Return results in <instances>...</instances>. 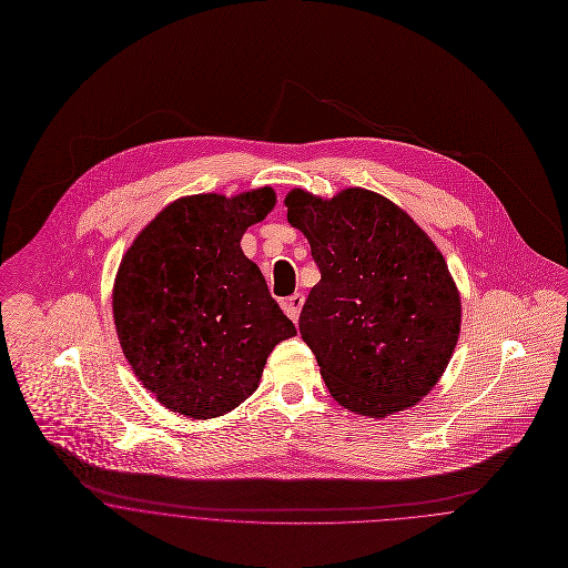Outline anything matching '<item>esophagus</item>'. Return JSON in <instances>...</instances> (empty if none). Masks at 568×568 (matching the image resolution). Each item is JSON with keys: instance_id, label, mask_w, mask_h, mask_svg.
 <instances>
[{"instance_id": "esophagus-1", "label": "esophagus", "mask_w": 568, "mask_h": 568, "mask_svg": "<svg viewBox=\"0 0 568 568\" xmlns=\"http://www.w3.org/2000/svg\"><path fill=\"white\" fill-rule=\"evenodd\" d=\"M303 305H305V296H303V294H292V296L283 303V310H285V314L290 315L294 322H298V315H301Z\"/></svg>"}]
</instances>
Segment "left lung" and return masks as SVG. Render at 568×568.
Listing matches in <instances>:
<instances>
[{
  "mask_svg": "<svg viewBox=\"0 0 568 568\" xmlns=\"http://www.w3.org/2000/svg\"><path fill=\"white\" fill-rule=\"evenodd\" d=\"M285 206L320 270L298 328L331 396L371 418L416 405L459 335L462 303L440 251L373 191L322 200L294 190Z\"/></svg>",
  "mask_w": 568,
  "mask_h": 568,
  "instance_id": "8db88e82",
  "label": "left lung"
}]
</instances>
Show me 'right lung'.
I'll return each mask as SVG.
<instances>
[{"label":"right lung","instance_id":"1","mask_svg":"<svg viewBox=\"0 0 568 568\" xmlns=\"http://www.w3.org/2000/svg\"><path fill=\"white\" fill-rule=\"evenodd\" d=\"M274 200L270 187L181 197L122 258L118 337L134 375L172 412L206 420L235 409L258 387L272 348L296 335L240 246Z\"/></svg>","mask_w":568,"mask_h":568}]
</instances>
